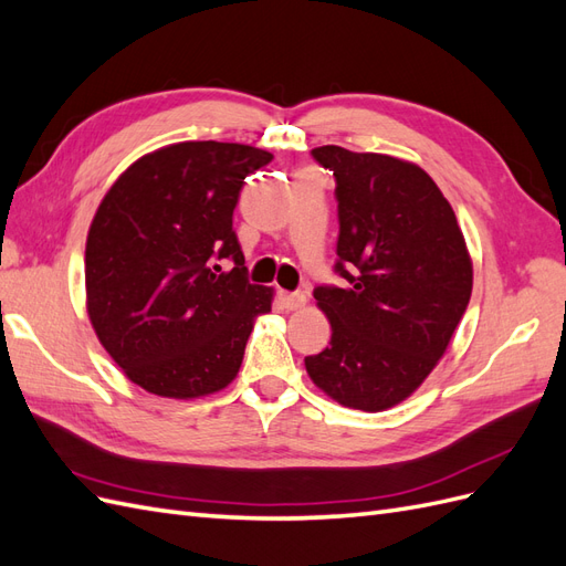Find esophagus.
I'll use <instances>...</instances> for the list:
<instances>
[{
	"label": "esophagus",
	"mask_w": 566,
	"mask_h": 566,
	"mask_svg": "<svg viewBox=\"0 0 566 566\" xmlns=\"http://www.w3.org/2000/svg\"><path fill=\"white\" fill-rule=\"evenodd\" d=\"M281 304L287 312H297L306 304V295L304 293H281Z\"/></svg>",
	"instance_id": "esophagus-1"
}]
</instances>
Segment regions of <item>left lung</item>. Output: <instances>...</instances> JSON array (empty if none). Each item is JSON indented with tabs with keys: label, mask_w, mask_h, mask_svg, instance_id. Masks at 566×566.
I'll return each instance as SVG.
<instances>
[{
	"label": "left lung",
	"mask_w": 566,
	"mask_h": 566,
	"mask_svg": "<svg viewBox=\"0 0 566 566\" xmlns=\"http://www.w3.org/2000/svg\"><path fill=\"white\" fill-rule=\"evenodd\" d=\"M312 156L337 181L335 271L347 285L314 290L333 335L304 366L337 403L380 413L447 354L472 295V256L449 200L416 163L342 146Z\"/></svg>",
	"instance_id": "8db88e82"
}]
</instances>
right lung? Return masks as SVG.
<instances>
[{
    "instance_id": "add662e5",
    "label": "right lung",
    "mask_w": 566,
    "mask_h": 566,
    "mask_svg": "<svg viewBox=\"0 0 566 566\" xmlns=\"http://www.w3.org/2000/svg\"><path fill=\"white\" fill-rule=\"evenodd\" d=\"M271 153L179 142L134 160L98 202L84 250L87 314L127 378L163 399L229 387L273 287L245 279L233 231L243 179ZM237 266L221 272L219 259Z\"/></svg>"
}]
</instances>
